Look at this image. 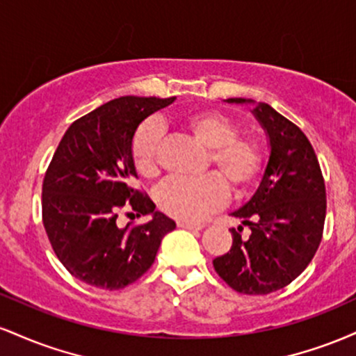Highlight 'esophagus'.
<instances>
[{"mask_svg":"<svg viewBox=\"0 0 356 356\" xmlns=\"http://www.w3.org/2000/svg\"><path fill=\"white\" fill-rule=\"evenodd\" d=\"M177 226L182 227V229H189V231H201L202 224H194V222H186V220H177Z\"/></svg>","mask_w":356,"mask_h":356,"instance_id":"34e87169","label":"esophagus"}]
</instances>
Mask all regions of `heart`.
<instances>
[{"label": "heart", "mask_w": 356, "mask_h": 356, "mask_svg": "<svg viewBox=\"0 0 356 356\" xmlns=\"http://www.w3.org/2000/svg\"><path fill=\"white\" fill-rule=\"evenodd\" d=\"M184 130L209 149L207 165L216 174L195 179H169L157 189V204L170 218L199 222L226 201L227 186L232 192L246 191L261 172L263 149L256 138L238 136L239 129L229 117L216 110L187 113ZM162 130L157 122H144L132 138L134 165L142 177L159 174V145Z\"/></svg>", "instance_id": "obj_1"}]
</instances>
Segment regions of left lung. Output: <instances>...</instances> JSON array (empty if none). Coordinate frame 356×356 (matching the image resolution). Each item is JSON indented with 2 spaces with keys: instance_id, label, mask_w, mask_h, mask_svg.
Returning <instances> with one entry per match:
<instances>
[{
  "instance_id": "8db88e82",
  "label": "left lung",
  "mask_w": 356,
  "mask_h": 356,
  "mask_svg": "<svg viewBox=\"0 0 356 356\" xmlns=\"http://www.w3.org/2000/svg\"><path fill=\"white\" fill-rule=\"evenodd\" d=\"M229 104H254L227 99ZM252 113L269 138V161L249 202L232 212L252 229H231L232 246L212 261L216 273L243 295H268L296 280L321 243L326 216L323 174L308 137L271 105Z\"/></svg>"
}]
</instances>
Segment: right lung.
Segmentation results:
<instances>
[{"label":"right lung","mask_w":356,"mask_h":356,"mask_svg":"<svg viewBox=\"0 0 356 356\" xmlns=\"http://www.w3.org/2000/svg\"><path fill=\"white\" fill-rule=\"evenodd\" d=\"M175 100L120 97L68 127L43 179L42 211L48 239L68 273L100 289L125 288L154 264L175 222L136 189L132 138L142 120ZM152 215L140 227L118 228V212Z\"/></svg>","instance_id":"add662e5"}]
</instances>
